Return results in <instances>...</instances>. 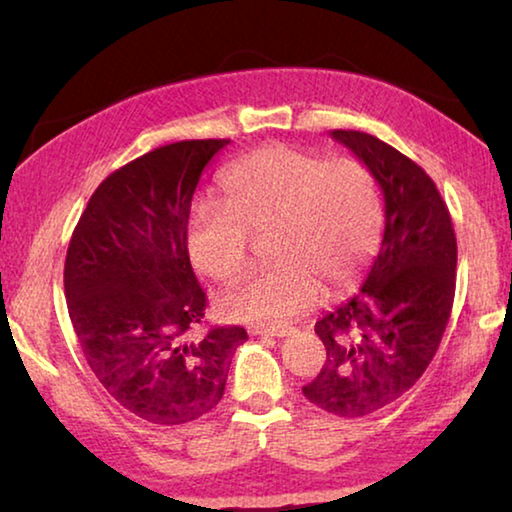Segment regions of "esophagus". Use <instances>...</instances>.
Returning <instances> with one entry per match:
<instances>
[{
	"mask_svg": "<svg viewBox=\"0 0 512 512\" xmlns=\"http://www.w3.org/2000/svg\"><path fill=\"white\" fill-rule=\"evenodd\" d=\"M253 334H257V336H275V339H282V336L291 334V327H253Z\"/></svg>",
	"mask_w": 512,
	"mask_h": 512,
	"instance_id": "34e87169",
	"label": "esophagus"
}]
</instances>
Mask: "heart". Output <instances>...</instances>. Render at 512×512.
I'll list each match as a JSON object with an SVG mask.
<instances>
[{
    "mask_svg": "<svg viewBox=\"0 0 512 512\" xmlns=\"http://www.w3.org/2000/svg\"><path fill=\"white\" fill-rule=\"evenodd\" d=\"M225 205H196L187 253L198 273L235 282L250 266V237L268 239L273 266L219 300L223 318L282 325L350 289L379 241L381 210L372 173L289 144L262 146L221 176Z\"/></svg>",
    "mask_w": 512,
    "mask_h": 512,
    "instance_id": "heart-1",
    "label": "heart"
}]
</instances>
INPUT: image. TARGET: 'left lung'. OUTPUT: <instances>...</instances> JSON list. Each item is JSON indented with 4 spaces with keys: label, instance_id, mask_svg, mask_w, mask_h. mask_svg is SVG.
Segmentation results:
<instances>
[{
    "label": "left lung",
    "instance_id": "left-lung-1",
    "mask_svg": "<svg viewBox=\"0 0 512 512\" xmlns=\"http://www.w3.org/2000/svg\"><path fill=\"white\" fill-rule=\"evenodd\" d=\"M332 137L379 183L386 228L361 291L316 323L327 359L302 393L339 418H363L409 391L436 354L454 305L456 235L420 164L375 135Z\"/></svg>",
    "mask_w": 512,
    "mask_h": 512
}]
</instances>
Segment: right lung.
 Returning <instances> with one entry per match:
<instances>
[{"label":"right lung","mask_w":512,"mask_h":512,"mask_svg":"<svg viewBox=\"0 0 512 512\" xmlns=\"http://www.w3.org/2000/svg\"><path fill=\"white\" fill-rule=\"evenodd\" d=\"M230 140H185L112 171L65 257V298L88 366L112 400L151 424H185L221 402L239 325L210 327L187 253L205 164Z\"/></svg>","instance_id":"add662e5"}]
</instances>
